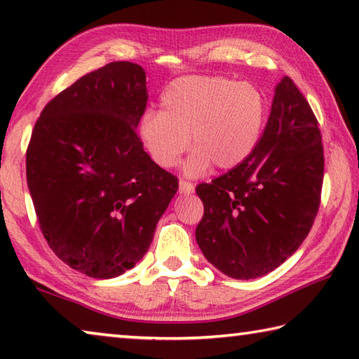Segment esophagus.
Segmentation results:
<instances>
[{"label": "esophagus", "mask_w": 359, "mask_h": 359, "mask_svg": "<svg viewBox=\"0 0 359 359\" xmlns=\"http://www.w3.org/2000/svg\"><path fill=\"white\" fill-rule=\"evenodd\" d=\"M179 191L182 194H191L194 191V185L191 182H187V180H180L179 182Z\"/></svg>", "instance_id": "1"}]
</instances>
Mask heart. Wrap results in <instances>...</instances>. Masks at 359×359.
<instances>
[{
    "label": "heart",
    "instance_id": "b5f03b06",
    "mask_svg": "<svg viewBox=\"0 0 359 359\" xmlns=\"http://www.w3.org/2000/svg\"><path fill=\"white\" fill-rule=\"evenodd\" d=\"M267 118L264 93L250 82L222 76L175 79L161 95V111L145 112L139 137L151 160L174 168L194 149L184 172L198 177L215 165L220 171L242 165L263 136Z\"/></svg>",
    "mask_w": 359,
    "mask_h": 359
}]
</instances>
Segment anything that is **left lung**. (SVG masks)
Instances as JSON below:
<instances>
[{
	"label": "left lung",
	"instance_id": "obj_1",
	"mask_svg": "<svg viewBox=\"0 0 359 359\" xmlns=\"http://www.w3.org/2000/svg\"><path fill=\"white\" fill-rule=\"evenodd\" d=\"M325 158L311 106L294 82L277 83L258 147L238 168L196 187L203 255L224 276H266L307 238L320 208Z\"/></svg>",
	"mask_w": 359,
	"mask_h": 359
}]
</instances>
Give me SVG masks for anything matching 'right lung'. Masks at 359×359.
Returning <instances> with one entry per match:
<instances>
[{
    "mask_svg": "<svg viewBox=\"0 0 359 359\" xmlns=\"http://www.w3.org/2000/svg\"><path fill=\"white\" fill-rule=\"evenodd\" d=\"M147 98L141 66L112 62L57 95L34 125L27 182L41 231L88 277L135 267L179 188L136 135Z\"/></svg>",
    "mask_w": 359,
    "mask_h": 359,
    "instance_id": "add662e5",
    "label": "right lung"
}]
</instances>
